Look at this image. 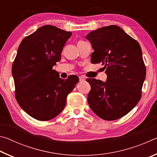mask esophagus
<instances>
[{"instance_id": "34e87169", "label": "esophagus", "mask_w": 157, "mask_h": 157, "mask_svg": "<svg viewBox=\"0 0 157 157\" xmlns=\"http://www.w3.org/2000/svg\"><path fill=\"white\" fill-rule=\"evenodd\" d=\"M79 82H83L86 79H85V78H84V76H79Z\"/></svg>"}]
</instances>
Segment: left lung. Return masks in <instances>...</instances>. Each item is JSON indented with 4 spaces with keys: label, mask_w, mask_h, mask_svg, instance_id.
I'll return each instance as SVG.
<instances>
[{
    "label": "left lung",
    "mask_w": 157,
    "mask_h": 157,
    "mask_svg": "<svg viewBox=\"0 0 157 157\" xmlns=\"http://www.w3.org/2000/svg\"><path fill=\"white\" fill-rule=\"evenodd\" d=\"M86 38L94 52L92 63H102L107 78H94L88 103L91 110L103 120L114 121L128 113L141 97L146 69L139 44L119 26L111 25L88 34Z\"/></svg>",
    "instance_id": "8db88e82"
}]
</instances>
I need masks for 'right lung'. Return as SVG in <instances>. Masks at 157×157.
I'll use <instances>...</instances> for the list:
<instances>
[{
  "label": "right lung",
  "instance_id": "right-lung-1",
  "mask_svg": "<svg viewBox=\"0 0 157 157\" xmlns=\"http://www.w3.org/2000/svg\"><path fill=\"white\" fill-rule=\"evenodd\" d=\"M71 32L46 25L25 36L19 45L12 73L20 107L36 120H51L62 112L67 95L79 81L76 75L63 80L52 69Z\"/></svg>",
  "mask_w": 157,
  "mask_h": 157
}]
</instances>
